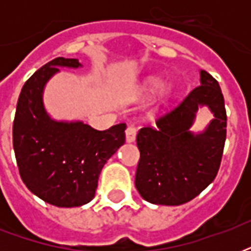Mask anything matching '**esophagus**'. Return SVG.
<instances>
[{
  "label": "esophagus",
  "mask_w": 251,
  "mask_h": 251,
  "mask_svg": "<svg viewBox=\"0 0 251 251\" xmlns=\"http://www.w3.org/2000/svg\"><path fill=\"white\" fill-rule=\"evenodd\" d=\"M135 137H137V127L134 125L127 126V129H126V142H131L135 141Z\"/></svg>",
  "instance_id": "34e87169"
}]
</instances>
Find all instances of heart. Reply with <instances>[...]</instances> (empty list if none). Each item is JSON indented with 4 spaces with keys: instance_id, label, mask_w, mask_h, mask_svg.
Instances as JSON below:
<instances>
[{
    "instance_id": "obj_1",
    "label": "heart",
    "mask_w": 251,
    "mask_h": 251,
    "mask_svg": "<svg viewBox=\"0 0 251 251\" xmlns=\"http://www.w3.org/2000/svg\"><path fill=\"white\" fill-rule=\"evenodd\" d=\"M159 87H160V80L157 79V78H151V79H149L147 82H146L145 88H143V90H145V92L147 95H152L159 90ZM163 92L167 94L168 90H164Z\"/></svg>"
}]
</instances>
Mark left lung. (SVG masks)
Wrapping results in <instances>:
<instances>
[{
    "label": "left lung",
    "instance_id": "1",
    "mask_svg": "<svg viewBox=\"0 0 251 251\" xmlns=\"http://www.w3.org/2000/svg\"><path fill=\"white\" fill-rule=\"evenodd\" d=\"M201 106L214 113L206 129L190 131ZM226 137L224 96L218 80L201 70L195 87L175 109L156 121V127H142L137 134L141 152L135 187L147 202L179 206L199 195L218 175Z\"/></svg>",
    "mask_w": 251,
    "mask_h": 251
}]
</instances>
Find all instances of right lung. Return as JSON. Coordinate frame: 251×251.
I'll return each mask as SVG.
<instances>
[{
    "mask_svg": "<svg viewBox=\"0 0 251 251\" xmlns=\"http://www.w3.org/2000/svg\"><path fill=\"white\" fill-rule=\"evenodd\" d=\"M58 57L25 83L13 124V146L22 181L31 193L57 207H79L95 197L100 172L125 143V124L99 131L82 121H56L43 92L58 68H80Z\"/></svg>",
    "mask_w": 251,
    "mask_h": 251,
    "instance_id": "obj_1",
    "label": "right lung"
}]
</instances>
